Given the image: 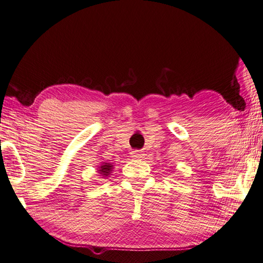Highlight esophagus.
Listing matches in <instances>:
<instances>
[{"mask_svg": "<svg viewBox=\"0 0 263 263\" xmlns=\"http://www.w3.org/2000/svg\"><path fill=\"white\" fill-rule=\"evenodd\" d=\"M131 157H132L133 159H142V158H144V154L140 153L139 151H132V152H131Z\"/></svg>", "mask_w": 263, "mask_h": 263, "instance_id": "esophagus-1", "label": "esophagus"}]
</instances>
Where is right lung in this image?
Masks as SVG:
<instances>
[{
  "label": "right lung",
  "instance_id": "1",
  "mask_svg": "<svg viewBox=\"0 0 263 263\" xmlns=\"http://www.w3.org/2000/svg\"><path fill=\"white\" fill-rule=\"evenodd\" d=\"M112 169H114L112 163L102 162L99 166V169H97V173H99L100 176L102 177H109V175L112 173Z\"/></svg>",
  "mask_w": 263,
  "mask_h": 263
}]
</instances>
